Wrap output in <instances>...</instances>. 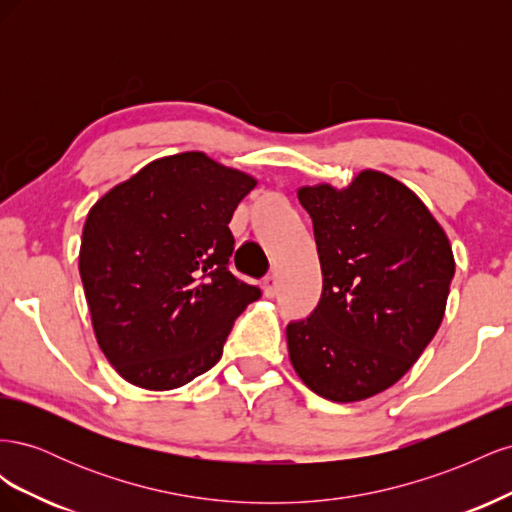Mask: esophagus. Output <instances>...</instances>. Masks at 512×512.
Wrapping results in <instances>:
<instances>
[{
  "mask_svg": "<svg viewBox=\"0 0 512 512\" xmlns=\"http://www.w3.org/2000/svg\"><path fill=\"white\" fill-rule=\"evenodd\" d=\"M262 290H265V297L273 299L275 292H277V282H275V275H267L265 282H262Z\"/></svg>",
  "mask_w": 512,
  "mask_h": 512,
  "instance_id": "34e87169",
  "label": "esophagus"
}]
</instances>
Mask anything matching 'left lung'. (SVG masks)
<instances>
[{"instance_id": "left-lung-1", "label": "left lung", "mask_w": 512, "mask_h": 512, "mask_svg": "<svg viewBox=\"0 0 512 512\" xmlns=\"http://www.w3.org/2000/svg\"><path fill=\"white\" fill-rule=\"evenodd\" d=\"M297 196L314 222L322 297L288 324V356L309 391L354 404L404 378L438 333L453 247L423 200L380 170Z\"/></svg>"}]
</instances>
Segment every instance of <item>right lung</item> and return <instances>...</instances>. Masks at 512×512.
Segmentation results:
<instances>
[{
    "label": "right lung",
    "mask_w": 512,
    "mask_h": 512,
    "mask_svg": "<svg viewBox=\"0 0 512 512\" xmlns=\"http://www.w3.org/2000/svg\"><path fill=\"white\" fill-rule=\"evenodd\" d=\"M256 183L183 151L149 162L89 209L83 290L96 342L126 382L179 389L220 361L232 324L260 297L228 271V222Z\"/></svg>",
    "instance_id": "add662e5"
}]
</instances>
